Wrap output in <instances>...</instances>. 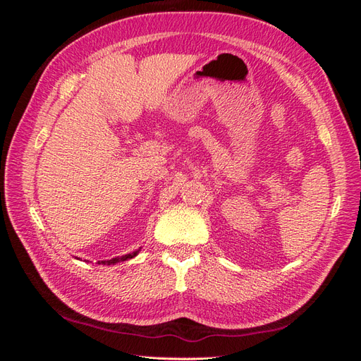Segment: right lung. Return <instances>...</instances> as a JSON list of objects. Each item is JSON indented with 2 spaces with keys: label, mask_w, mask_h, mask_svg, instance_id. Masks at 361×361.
I'll return each mask as SVG.
<instances>
[{
  "label": "right lung",
  "mask_w": 361,
  "mask_h": 361,
  "mask_svg": "<svg viewBox=\"0 0 361 361\" xmlns=\"http://www.w3.org/2000/svg\"><path fill=\"white\" fill-rule=\"evenodd\" d=\"M140 251H141V247H140L138 250L133 251V253H128V255L118 256V257H113V259H110V260H101V262H97V264H102V265H114V264H117V262H125V260H128V259L135 257V256L140 253Z\"/></svg>",
  "instance_id": "right-lung-1"
}]
</instances>
